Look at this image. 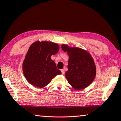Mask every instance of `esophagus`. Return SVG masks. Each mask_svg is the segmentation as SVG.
Returning <instances> with one entry per match:
<instances>
[{
	"label": "esophagus",
	"instance_id": "esophagus-1",
	"mask_svg": "<svg viewBox=\"0 0 121 121\" xmlns=\"http://www.w3.org/2000/svg\"><path fill=\"white\" fill-rule=\"evenodd\" d=\"M61 72H62V75H64L65 73V71L64 69H61Z\"/></svg>",
	"mask_w": 121,
	"mask_h": 121
}]
</instances>
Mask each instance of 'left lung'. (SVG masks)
<instances>
[{
	"instance_id": "8db88e82",
	"label": "left lung",
	"mask_w": 121,
	"mask_h": 121,
	"mask_svg": "<svg viewBox=\"0 0 121 121\" xmlns=\"http://www.w3.org/2000/svg\"><path fill=\"white\" fill-rule=\"evenodd\" d=\"M63 51L69 56L65 77L69 84L77 90L84 89L92 82L96 76V66L91 55L80 48L62 45Z\"/></svg>"
}]
</instances>
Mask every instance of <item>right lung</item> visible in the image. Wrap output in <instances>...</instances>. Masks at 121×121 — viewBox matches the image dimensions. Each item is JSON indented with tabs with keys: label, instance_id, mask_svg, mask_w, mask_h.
Listing matches in <instances>:
<instances>
[{
	"label": "right lung",
	"instance_id": "add662e5",
	"mask_svg": "<svg viewBox=\"0 0 121 121\" xmlns=\"http://www.w3.org/2000/svg\"><path fill=\"white\" fill-rule=\"evenodd\" d=\"M59 49L58 44L49 42L37 41L30 46L23 64L24 75L29 83L43 88L56 76L62 73L51 59Z\"/></svg>",
	"mask_w": 121,
	"mask_h": 121
}]
</instances>
